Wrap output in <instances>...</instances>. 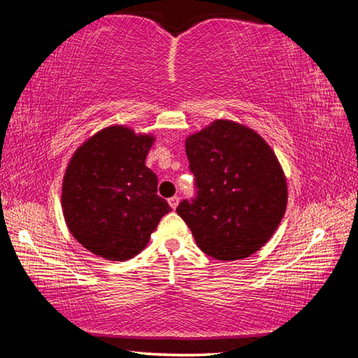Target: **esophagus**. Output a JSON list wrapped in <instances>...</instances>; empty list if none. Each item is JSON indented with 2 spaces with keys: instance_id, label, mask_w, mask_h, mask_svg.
Segmentation results:
<instances>
[{
  "instance_id": "obj_1",
  "label": "esophagus",
  "mask_w": 358,
  "mask_h": 358,
  "mask_svg": "<svg viewBox=\"0 0 358 358\" xmlns=\"http://www.w3.org/2000/svg\"><path fill=\"white\" fill-rule=\"evenodd\" d=\"M178 203H180V197H178V196H173V197L169 199V205H171L172 210L177 208V207H178Z\"/></svg>"
}]
</instances>
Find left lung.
I'll use <instances>...</instances> for the list:
<instances>
[{
	"mask_svg": "<svg viewBox=\"0 0 358 358\" xmlns=\"http://www.w3.org/2000/svg\"><path fill=\"white\" fill-rule=\"evenodd\" d=\"M185 148L199 191L177 213L205 254L217 260L250 257L286 213L287 180L275 151L232 120H215L187 136Z\"/></svg>",
	"mask_w": 358,
	"mask_h": 358,
	"instance_id": "8db88e82",
	"label": "left lung"
}]
</instances>
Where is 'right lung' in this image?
<instances>
[{
    "instance_id": "obj_1",
    "label": "right lung",
    "mask_w": 358,
    "mask_h": 358,
    "mask_svg": "<svg viewBox=\"0 0 358 358\" xmlns=\"http://www.w3.org/2000/svg\"><path fill=\"white\" fill-rule=\"evenodd\" d=\"M155 141L153 134L113 124L74 151L63 177L62 208L85 250L106 260H129L172 211L156 194L155 172L145 166Z\"/></svg>"
}]
</instances>
